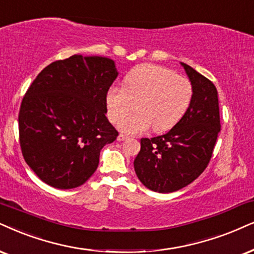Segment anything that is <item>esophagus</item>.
Segmentation results:
<instances>
[{
    "label": "esophagus",
    "instance_id": "esophagus-1",
    "mask_svg": "<svg viewBox=\"0 0 254 254\" xmlns=\"http://www.w3.org/2000/svg\"><path fill=\"white\" fill-rule=\"evenodd\" d=\"M125 139H127V136H125V134H118V137H117V140L118 142H123V140H125Z\"/></svg>",
    "mask_w": 254,
    "mask_h": 254
}]
</instances>
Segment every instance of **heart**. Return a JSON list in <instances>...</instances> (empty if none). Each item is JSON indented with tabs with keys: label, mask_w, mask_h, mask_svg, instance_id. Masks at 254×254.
Here are the masks:
<instances>
[{
	"label": "heart",
	"mask_w": 254,
	"mask_h": 254,
	"mask_svg": "<svg viewBox=\"0 0 254 254\" xmlns=\"http://www.w3.org/2000/svg\"><path fill=\"white\" fill-rule=\"evenodd\" d=\"M191 82L164 66L142 64L124 77L123 88L112 86L105 95L108 117L120 123L137 103V114L126 119L120 130L127 134L145 132L152 127L165 132L183 120L192 103Z\"/></svg>",
	"instance_id": "heart-1"
}]
</instances>
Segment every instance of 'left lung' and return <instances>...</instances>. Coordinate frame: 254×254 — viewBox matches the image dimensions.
Segmentation results:
<instances>
[{"mask_svg":"<svg viewBox=\"0 0 254 254\" xmlns=\"http://www.w3.org/2000/svg\"><path fill=\"white\" fill-rule=\"evenodd\" d=\"M193 88L188 112L168 133L140 139L133 162L138 179L150 190L169 193L200 176L212 157L220 131L216 86L188 64L182 63Z\"/></svg>","mask_w":254,"mask_h":254,"instance_id":"1","label":"left lung"}]
</instances>
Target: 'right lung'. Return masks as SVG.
<instances>
[{
    "instance_id": "1",
    "label": "right lung",
    "mask_w": 254,
    "mask_h": 254,
    "mask_svg": "<svg viewBox=\"0 0 254 254\" xmlns=\"http://www.w3.org/2000/svg\"><path fill=\"white\" fill-rule=\"evenodd\" d=\"M118 71L108 57L73 55L49 64L29 86L18 115L24 160L53 188L81 186L94 175L99 152L118 132L105 95Z\"/></svg>"
}]
</instances>
